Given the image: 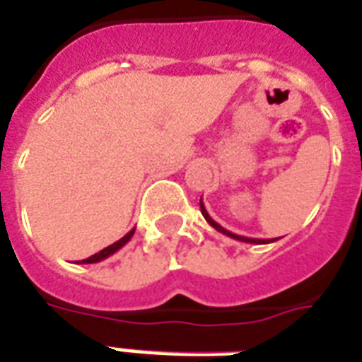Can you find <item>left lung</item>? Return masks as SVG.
<instances>
[{
	"label": "left lung",
	"mask_w": 362,
	"mask_h": 362,
	"mask_svg": "<svg viewBox=\"0 0 362 362\" xmlns=\"http://www.w3.org/2000/svg\"><path fill=\"white\" fill-rule=\"evenodd\" d=\"M199 207H202V215L205 216V221H207L209 224L213 226V228L218 230L221 234L228 235V238H234V240H238V242H245V243H270V242H276V240H259V238H245V235L232 234L230 230L222 228V226H221V224H218V222H215V221H213V218H211V216H209L207 209H205V205H203V202H199Z\"/></svg>",
	"instance_id": "8db88e82"
}]
</instances>
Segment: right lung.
I'll return each mask as SVG.
<instances>
[{
	"label": "right lung",
	"instance_id": "add662e5",
	"mask_svg": "<svg viewBox=\"0 0 362 362\" xmlns=\"http://www.w3.org/2000/svg\"><path fill=\"white\" fill-rule=\"evenodd\" d=\"M134 230H136V228H134ZM134 230H130V232H128V234L124 235V238H120L119 242L111 243L109 247L101 249V251H99V253H95V255L84 259L82 263H86V264H88V263H99V261H103V259H107V257H111V255H113V253H117V251H119L120 247H124V245H127V243L130 242V238H132V235H134Z\"/></svg>",
	"mask_w": 362,
	"mask_h": 362
}]
</instances>
